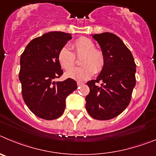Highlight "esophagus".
<instances>
[{"instance_id":"34e87169","label":"esophagus","mask_w":156,"mask_h":156,"mask_svg":"<svg viewBox=\"0 0 156 156\" xmlns=\"http://www.w3.org/2000/svg\"><path fill=\"white\" fill-rule=\"evenodd\" d=\"M83 82H81V81H78V82H77V85H78V86H81V85H83Z\"/></svg>"}]
</instances>
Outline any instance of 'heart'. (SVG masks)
Returning <instances> with one entry per match:
<instances>
[{
    "instance_id": "b5f03b06",
    "label": "heart",
    "mask_w": 156,
    "mask_h": 156,
    "mask_svg": "<svg viewBox=\"0 0 156 156\" xmlns=\"http://www.w3.org/2000/svg\"><path fill=\"white\" fill-rule=\"evenodd\" d=\"M73 52L69 47H61L57 54V60L64 69L69 70L75 63L74 54H83L81 67L73 69L66 73V76L76 81H85L99 72L104 67L105 56L101 50L95 49L93 41L87 37H80L72 44Z\"/></svg>"
}]
</instances>
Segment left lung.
Instances as JSON below:
<instances>
[{"label": "left lung", "instance_id": "1", "mask_svg": "<svg viewBox=\"0 0 156 156\" xmlns=\"http://www.w3.org/2000/svg\"><path fill=\"white\" fill-rule=\"evenodd\" d=\"M105 56V64L96 80L87 82L85 97L88 114L96 120L114 118L127 107L136 84V64L131 52L117 36L103 33L91 35ZM102 82L99 87L96 83Z\"/></svg>", "mask_w": 156, "mask_h": 156}]
</instances>
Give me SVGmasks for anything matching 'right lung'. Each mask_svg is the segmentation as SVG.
I'll list each match as a JSON object with an SVG mask.
<instances>
[{
  "label": "right lung",
  "instance_id": "right-lung-1",
  "mask_svg": "<svg viewBox=\"0 0 156 156\" xmlns=\"http://www.w3.org/2000/svg\"><path fill=\"white\" fill-rule=\"evenodd\" d=\"M72 39L71 34L50 32L33 39L20 57L19 80L22 97L36 116L54 120L66 107V98L77 88L75 80L54 81L63 75L57 60L61 47Z\"/></svg>",
  "mask_w": 156,
  "mask_h": 156
}]
</instances>
